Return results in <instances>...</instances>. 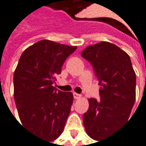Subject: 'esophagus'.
Returning <instances> with one entry per match:
<instances>
[{
  "instance_id": "34e87169",
  "label": "esophagus",
  "mask_w": 146,
  "mask_h": 146,
  "mask_svg": "<svg viewBox=\"0 0 146 146\" xmlns=\"http://www.w3.org/2000/svg\"><path fill=\"white\" fill-rule=\"evenodd\" d=\"M81 97H82L81 94H79L77 93H73V98H75V99H78V98H80Z\"/></svg>"
}]
</instances>
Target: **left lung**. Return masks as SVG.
Segmentation results:
<instances>
[{
	"label": "left lung",
	"instance_id": "obj_1",
	"mask_svg": "<svg viewBox=\"0 0 146 146\" xmlns=\"http://www.w3.org/2000/svg\"><path fill=\"white\" fill-rule=\"evenodd\" d=\"M81 56L92 65L100 85V100L89 98L83 123L95 141L108 138L129 118L136 99V74L130 57L113 43L89 46Z\"/></svg>",
	"mask_w": 146,
	"mask_h": 146
}]
</instances>
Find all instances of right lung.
Here are the masks:
<instances>
[{
    "instance_id": "right-lung-1",
    "label": "right lung",
    "mask_w": 146,
    "mask_h": 146,
    "mask_svg": "<svg viewBox=\"0 0 146 146\" xmlns=\"http://www.w3.org/2000/svg\"><path fill=\"white\" fill-rule=\"evenodd\" d=\"M77 47L43 39L27 48L13 74L14 100L23 124L48 141L58 138L68 119L73 95L53 86L66 59Z\"/></svg>"
}]
</instances>
